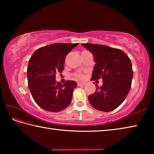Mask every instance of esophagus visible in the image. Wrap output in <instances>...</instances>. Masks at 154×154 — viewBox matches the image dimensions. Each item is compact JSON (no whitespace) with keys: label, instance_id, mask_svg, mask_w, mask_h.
<instances>
[{"label":"esophagus","instance_id":"1","mask_svg":"<svg viewBox=\"0 0 154 154\" xmlns=\"http://www.w3.org/2000/svg\"><path fill=\"white\" fill-rule=\"evenodd\" d=\"M85 83H77L78 86H83V85H85Z\"/></svg>","mask_w":154,"mask_h":154}]
</instances>
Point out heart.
<instances>
[{"label": "heart", "mask_w": 154, "mask_h": 154, "mask_svg": "<svg viewBox=\"0 0 154 154\" xmlns=\"http://www.w3.org/2000/svg\"><path fill=\"white\" fill-rule=\"evenodd\" d=\"M75 77L76 79H79V80H83V79H84V75L81 74V73H77L75 75Z\"/></svg>", "instance_id": "1"}]
</instances>
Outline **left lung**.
<instances>
[{"instance_id": "8db88e82", "label": "left lung", "mask_w": 154, "mask_h": 154, "mask_svg": "<svg viewBox=\"0 0 154 154\" xmlns=\"http://www.w3.org/2000/svg\"><path fill=\"white\" fill-rule=\"evenodd\" d=\"M82 45L94 58L92 79H103L102 86L97 85L96 92L88 96L90 105L101 111H113L124 102L131 88V61L121 49L92 43Z\"/></svg>"}]
</instances>
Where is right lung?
Segmentation results:
<instances>
[{"instance_id": "right-lung-1", "label": "right lung", "mask_w": 154, "mask_h": 154, "mask_svg": "<svg viewBox=\"0 0 154 154\" xmlns=\"http://www.w3.org/2000/svg\"><path fill=\"white\" fill-rule=\"evenodd\" d=\"M79 43H54L34 52L27 69L28 84L36 103L44 110L59 112L70 105L77 87L75 81L62 84L56 72L64 70L65 57Z\"/></svg>"}]
</instances>
